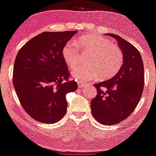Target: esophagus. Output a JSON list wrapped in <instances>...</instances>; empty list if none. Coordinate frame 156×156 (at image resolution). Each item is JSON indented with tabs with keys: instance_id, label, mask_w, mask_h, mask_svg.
Listing matches in <instances>:
<instances>
[{
	"instance_id": "1",
	"label": "esophagus",
	"mask_w": 156,
	"mask_h": 156,
	"mask_svg": "<svg viewBox=\"0 0 156 156\" xmlns=\"http://www.w3.org/2000/svg\"><path fill=\"white\" fill-rule=\"evenodd\" d=\"M78 87L83 88V87H85V86H86V83H83V82H78Z\"/></svg>"
}]
</instances>
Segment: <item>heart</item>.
I'll return each mask as SVG.
<instances>
[{
    "label": "heart",
    "instance_id": "obj_1",
    "mask_svg": "<svg viewBox=\"0 0 156 156\" xmlns=\"http://www.w3.org/2000/svg\"><path fill=\"white\" fill-rule=\"evenodd\" d=\"M80 49L91 55L88 58L86 67H80L73 72V76L81 80L95 79L99 75L102 78H108L116 74L123 61V53L119 46L98 35L80 37ZM62 55L66 65L74 69L79 62L80 54L77 44L69 41L63 46Z\"/></svg>",
    "mask_w": 156,
    "mask_h": 156
}]
</instances>
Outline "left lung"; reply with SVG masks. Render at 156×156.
<instances>
[{
  "label": "left lung",
  "mask_w": 156,
  "mask_h": 156,
  "mask_svg": "<svg viewBox=\"0 0 156 156\" xmlns=\"http://www.w3.org/2000/svg\"><path fill=\"white\" fill-rule=\"evenodd\" d=\"M115 38L122 51L123 63L110 79L94 84L97 94L91 99L92 115L103 125H114L127 119L137 106L143 92L144 65L140 51L121 37Z\"/></svg>",
  "instance_id": "8db88e82"
}]
</instances>
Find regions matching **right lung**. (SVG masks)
I'll list each match as a JSON object with an SVG mask.
<instances>
[{
  "mask_svg": "<svg viewBox=\"0 0 156 156\" xmlns=\"http://www.w3.org/2000/svg\"><path fill=\"white\" fill-rule=\"evenodd\" d=\"M77 31L44 32L26 43L14 62L13 84L22 108L44 123L60 121L67 111L66 94L78 84L64 61L63 46Z\"/></svg>",
  "mask_w": 156,
  "mask_h": 156,
  "instance_id": "1",
  "label": "right lung"
}]
</instances>
